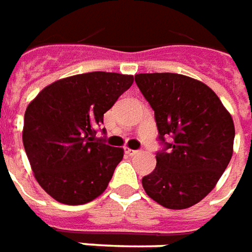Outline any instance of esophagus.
I'll list each match as a JSON object with an SVG mask.
<instances>
[{
    "label": "esophagus",
    "mask_w": 252,
    "mask_h": 252,
    "mask_svg": "<svg viewBox=\"0 0 252 252\" xmlns=\"http://www.w3.org/2000/svg\"><path fill=\"white\" fill-rule=\"evenodd\" d=\"M126 153H127L129 156H135V155H138V151H133V149H126Z\"/></svg>",
    "instance_id": "1"
}]
</instances>
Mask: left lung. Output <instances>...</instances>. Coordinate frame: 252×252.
<instances>
[{
  "instance_id": "8db88e82",
  "label": "left lung",
  "mask_w": 252,
  "mask_h": 252,
  "mask_svg": "<svg viewBox=\"0 0 252 252\" xmlns=\"http://www.w3.org/2000/svg\"><path fill=\"white\" fill-rule=\"evenodd\" d=\"M155 111L158 138L172 144L158 152L156 168L142 178L149 197L164 208L187 209L212 191L233 153L235 125L206 84L176 73L135 74Z\"/></svg>"
}]
</instances>
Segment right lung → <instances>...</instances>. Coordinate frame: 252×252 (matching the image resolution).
<instances>
[{"label": "right lung", "instance_id": "1", "mask_svg": "<svg viewBox=\"0 0 252 252\" xmlns=\"http://www.w3.org/2000/svg\"><path fill=\"white\" fill-rule=\"evenodd\" d=\"M133 81L119 73L76 74L47 85L28 104L24 149L35 179L55 201L83 205L107 189L123 149L94 141V129Z\"/></svg>", "mask_w": 252, "mask_h": 252}]
</instances>
